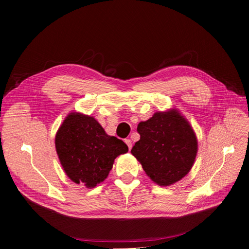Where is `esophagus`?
I'll return each mask as SVG.
<instances>
[{"instance_id": "1", "label": "esophagus", "mask_w": 249, "mask_h": 249, "mask_svg": "<svg viewBox=\"0 0 249 249\" xmlns=\"http://www.w3.org/2000/svg\"><path fill=\"white\" fill-rule=\"evenodd\" d=\"M125 143H126V145L128 146L129 150H131V149H132V141H131L130 139H125Z\"/></svg>"}]
</instances>
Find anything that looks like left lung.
Segmentation results:
<instances>
[{"label":"left lung","mask_w":249,"mask_h":249,"mask_svg":"<svg viewBox=\"0 0 249 249\" xmlns=\"http://www.w3.org/2000/svg\"><path fill=\"white\" fill-rule=\"evenodd\" d=\"M137 131L140 140L131 153L155 184L172 186L189 174L197 154V138L177 108L155 112L138 124Z\"/></svg>","instance_id":"8db88e82"}]
</instances>
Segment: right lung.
<instances>
[{"label": "right lung", "mask_w": 249, "mask_h": 249, "mask_svg": "<svg viewBox=\"0 0 249 249\" xmlns=\"http://www.w3.org/2000/svg\"><path fill=\"white\" fill-rule=\"evenodd\" d=\"M54 143L66 176L87 189L102 183L116 158L128 152L127 145L107 135L94 117L76 111L64 118Z\"/></svg>", "instance_id": "1"}]
</instances>
